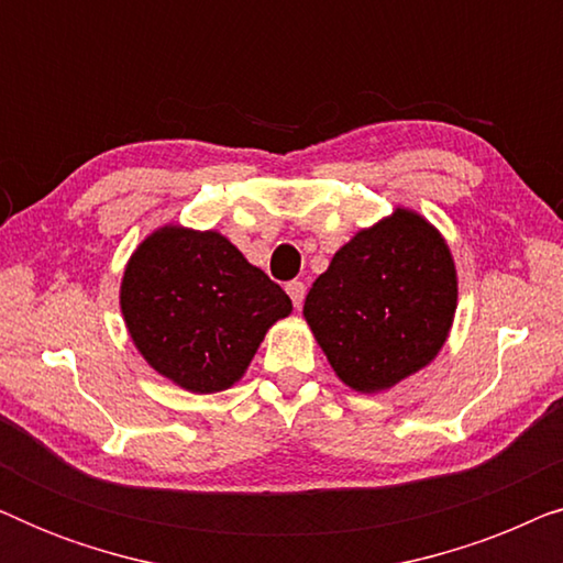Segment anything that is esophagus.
Wrapping results in <instances>:
<instances>
[{"instance_id":"esophagus-1","label":"esophagus","mask_w":563,"mask_h":563,"mask_svg":"<svg viewBox=\"0 0 563 563\" xmlns=\"http://www.w3.org/2000/svg\"><path fill=\"white\" fill-rule=\"evenodd\" d=\"M305 291H307V287H305L302 282H289V284H287V295L291 297V305H295L297 310H299V307H302V302H305Z\"/></svg>"}]
</instances>
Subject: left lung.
<instances>
[{
    "instance_id": "obj_1",
    "label": "left lung",
    "mask_w": 563,
    "mask_h": 563,
    "mask_svg": "<svg viewBox=\"0 0 563 563\" xmlns=\"http://www.w3.org/2000/svg\"><path fill=\"white\" fill-rule=\"evenodd\" d=\"M456 302V264L441 230L397 207L335 251L302 314L338 379L379 395L441 353Z\"/></svg>"
}]
</instances>
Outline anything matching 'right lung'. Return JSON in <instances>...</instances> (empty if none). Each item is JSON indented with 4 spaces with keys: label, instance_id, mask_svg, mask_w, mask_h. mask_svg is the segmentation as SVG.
<instances>
[{
    "label": "right lung",
    "instance_id": "1",
    "mask_svg": "<svg viewBox=\"0 0 563 563\" xmlns=\"http://www.w3.org/2000/svg\"><path fill=\"white\" fill-rule=\"evenodd\" d=\"M120 310L153 372L214 395L241 379L291 299L218 230L164 225L130 256Z\"/></svg>",
    "mask_w": 563,
    "mask_h": 563
}]
</instances>
